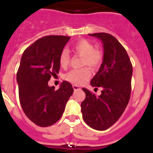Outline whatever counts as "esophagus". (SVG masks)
<instances>
[{"mask_svg": "<svg viewBox=\"0 0 153 153\" xmlns=\"http://www.w3.org/2000/svg\"><path fill=\"white\" fill-rule=\"evenodd\" d=\"M73 88H74V90H80V87H79V86H77V85H73Z\"/></svg>", "mask_w": 153, "mask_h": 153, "instance_id": "esophagus-1", "label": "esophagus"}]
</instances>
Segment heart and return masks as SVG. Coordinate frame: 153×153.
Returning a JSON list of instances; mask_svg holds the SVG:
<instances>
[{
    "label": "heart",
    "mask_w": 153,
    "mask_h": 153,
    "mask_svg": "<svg viewBox=\"0 0 153 153\" xmlns=\"http://www.w3.org/2000/svg\"><path fill=\"white\" fill-rule=\"evenodd\" d=\"M73 51L78 56H82L83 66H89L92 69L98 68L102 61V53L95 50V47L89 40H80L73 47ZM70 55L67 51H63L59 56L60 67H67L70 63ZM91 76L90 69L83 68L81 70H72L65 75V79L75 85H80L86 83Z\"/></svg>",
    "instance_id": "1"
}]
</instances>
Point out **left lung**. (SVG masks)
<instances>
[{
  "label": "left lung",
  "instance_id": "obj_1",
  "mask_svg": "<svg viewBox=\"0 0 153 153\" xmlns=\"http://www.w3.org/2000/svg\"><path fill=\"white\" fill-rule=\"evenodd\" d=\"M100 39L103 47V60L90 84L101 87L99 97L83 88L86 98L81 102L83 119L89 126L106 130L122 116L131 93L132 67L126 51L111 34L90 33Z\"/></svg>",
  "mask_w": 153,
  "mask_h": 153
}]
</instances>
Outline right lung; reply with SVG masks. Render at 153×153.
I'll use <instances>...</instances> for the list:
<instances>
[{
  "label": "right lung",
  "instance_id": "obj_1",
  "mask_svg": "<svg viewBox=\"0 0 153 153\" xmlns=\"http://www.w3.org/2000/svg\"><path fill=\"white\" fill-rule=\"evenodd\" d=\"M67 36H46L28 47L21 57L17 74L19 99L30 120L47 127L60 120L70 96L72 85L63 81L60 88L48 86L59 73V56L70 40Z\"/></svg>",
  "mask_w": 153,
  "mask_h": 153
}]
</instances>
